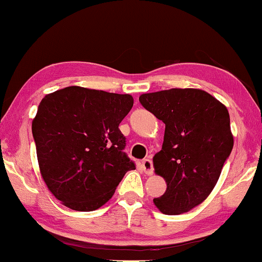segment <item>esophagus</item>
<instances>
[{"label": "esophagus", "mask_w": 262, "mask_h": 262, "mask_svg": "<svg viewBox=\"0 0 262 262\" xmlns=\"http://www.w3.org/2000/svg\"><path fill=\"white\" fill-rule=\"evenodd\" d=\"M141 167L146 175H152V172H154V166H152V161L150 159H145V160L141 161Z\"/></svg>", "instance_id": "34e87169"}]
</instances>
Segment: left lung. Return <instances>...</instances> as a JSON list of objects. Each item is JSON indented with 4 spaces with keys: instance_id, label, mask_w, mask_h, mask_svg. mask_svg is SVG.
Wrapping results in <instances>:
<instances>
[{
    "instance_id": "left-lung-1",
    "label": "left lung",
    "mask_w": 262,
    "mask_h": 262,
    "mask_svg": "<svg viewBox=\"0 0 262 262\" xmlns=\"http://www.w3.org/2000/svg\"><path fill=\"white\" fill-rule=\"evenodd\" d=\"M139 102L165 123L162 149L152 161L167 188L155 206L169 215L188 212L209 196L233 149L229 112L197 89L144 93Z\"/></svg>"
}]
</instances>
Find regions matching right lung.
I'll return each instance as SVG.
<instances>
[{"label":"right lung","mask_w":262,"mask_h":262,"mask_svg":"<svg viewBox=\"0 0 262 262\" xmlns=\"http://www.w3.org/2000/svg\"><path fill=\"white\" fill-rule=\"evenodd\" d=\"M130 95L70 86L47 95L32 123L39 169L50 192L74 210L91 212L112 198L134 161L119 130Z\"/></svg>","instance_id":"right-lung-1"}]
</instances>
